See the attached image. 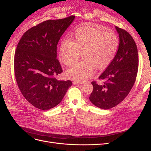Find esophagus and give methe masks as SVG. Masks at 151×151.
Segmentation results:
<instances>
[{"label": "esophagus", "mask_w": 151, "mask_h": 151, "mask_svg": "<svg viewBox=\"0 0 151 151\" xmlns=\"http://www.w3.org/2000/svg\"><path fill=\"white\" fill-rule=\"evenodd\" d=\"M73 83L74 84H84V83L83 81H74L73 82Z\"/></svg>", "instance_id": "1"}]
</instances>
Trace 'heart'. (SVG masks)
Masks as SVG:
<instances>
[{
  "label": "heart",
  "mask_w": 151,
  "mask_h": 151,
  "mask_svg": "<svg viewBox=\"0 0 151 151\" xmlns=\"http://www.w3.org/2000/svg\"><path fill=\"white\" fill-rule=\"evenodd\" d=\"M119 41L112 31H104L90 25L77 28L71 41H62L59 48L60 58L67 67L78 60L82 54L84 60L76 63L67 70L68 77L76 81H83L92 76L95 67H106L115 57Z\"/></svg>",
  "instance_id": "b5f03b06"
}]
</instances>
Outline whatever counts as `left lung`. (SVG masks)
I'll return each instance as SVG.
<instances>
[{"mask_svg": "<svg viewBox=\"0 0 151 151\" xmlns=\"http://www.w3.org/2000/svg\"><path fill=\"white\" fill-rule=\"evenodd\" d=\"M119 34L118 50L113 60L99 77L103 83L91 82L93 91L89 99L98 108L108 109L116 106L129 94L136 80L139 68L137 47L126 30L116 26Z\"/></svg>", "mask_w": 151, "mask_h": 151, "instance_id": "8db88e82", "label": "left lung"}]
</instances>
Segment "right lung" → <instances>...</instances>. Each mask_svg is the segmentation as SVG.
I'll return each mask as SVG.
<instances>
[{"instance_id":"1","label":"right lung","mask_w":151,"mask_h":151,"mask_svg":"<svg viewBox=\"0 0 151 151\" xmlns=\"http://www.w3.org/2000/svg\"><path fill=\"white\" fill-rule=\"evenodd\" d=\"M74 18L41 22L26 31L17 45L14 68L18 88L27 101L41 110L56 106L72 86L71 81L56 78L63 72L57 47Z\"/></svg>"}]
</instances>
